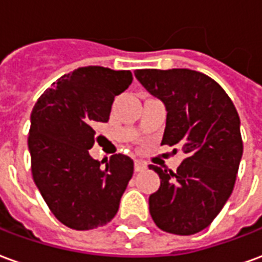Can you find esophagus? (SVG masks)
<instances>
[{
    "instance_id": "obj_1",
    "label": "esophagus",
    "mask_w": 262,
    "mask_h": 262,
    "mask_svg": "<svg viewBox=\"0 0 262 262\" xmlns=\"http://www.w3.org/2000/svg\"><path fill=\"white\" fill-rule=\"evenodd\" d=\"M146 170V164L143 161H135V171L140 172V171Z\"/></svg>"
}]
</instances>
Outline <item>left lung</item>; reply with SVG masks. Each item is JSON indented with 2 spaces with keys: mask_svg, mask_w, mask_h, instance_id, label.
I'll return each mask as SVG.
<instances>
[{
  "mask_svg": "<svg viewBox=\"0 0 262 262\" xmlns=\"http://www.w3.org/2000/svg\"><path fill=\"white\" fill-rule=\"evenodd\" d=\"M135 75L165 105L161 146L178 144L187 154L177 172L150 165L161 180L148 198L150 214L167 233L195 234L213 222L233 192L243 156L238 114L225 90L199 71L146 69Z\"/></svg>",
  "mask_w": 262,
  "mask_h": 262,
  "instance_id": "8db88e82",
  "label": "left lung"
}]
</instances>
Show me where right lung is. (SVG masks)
I'll return each instance as SVG.
<instances>
[{
  "instance_id": "obj_1",
  "label": "right lung",
  "mask_w": 262,
  "mask_h": 262,
  "mask_svg": "<svg viewBox=\"0 0 262 262\" xmlns=\"http://www.w3.org/2000/svg\"><path fill=\"white\" fill-rule=\"evenodd\" d=\"M129 70L88 66L43 92L31 115L32 176L52 213L74 230L109 223L133 176V160L115 154L105 167L90 156L94 125L108 122L116 95L132 84Z\"/></svg>"
}]
</instances>
